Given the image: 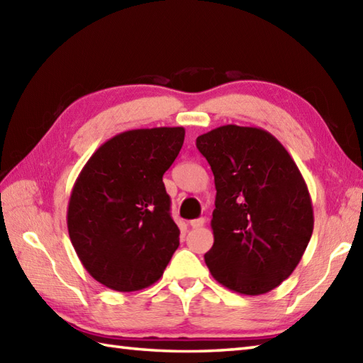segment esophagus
Masks as SVG:
<instances>
[{
    "instance_id": "1",
    "label": "esophagus",
    "mask_w": 363,
    "mask_h": 363,
    "mask_svg": "<svg viewBox=\"0 0 363 363\" xmlns=\"http://www.w3.org/2000/svg\"><path fill=\"white\" fill-rule=\"evenodd\" d=\"M204 223H206V220L204 218H196V220H191L189 225L194 228V229H198V228H203L204 226Z\"/></svg>"
}]
</instances>
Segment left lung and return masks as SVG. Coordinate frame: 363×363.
Instances as JSON below:
<instances>
[{"label": "left lung", "instance_id": "1", "mask_svg": "<svg viewBox=\"0 0 363 363\" xmlns=\"http://www.w3.org/2000/svg\"><path fill=\"white\" fill-rule=\"evenodd\" d=\"M215 177L211 274L242 295H264L293 273L309 245L313 209L295 160L267 130L226 125L196 138Z\"/></svg>", "mask_w": 363, "mask_h": 363}]
</instances>
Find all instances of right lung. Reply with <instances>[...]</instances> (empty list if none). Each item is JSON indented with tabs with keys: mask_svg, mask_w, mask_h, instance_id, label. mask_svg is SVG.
Masks as SVG:
<instances>
[{
	"mask_svg": "<svg viewBox=\"0 0 363 363\" xmlns=\"http://www.w3.org/2000/svg\"><path fill=\"white\" fill-rule=\"evenodd\" d=\"M186 129H133L109 138L76 179L67 225L84 268L117 291L150 287L179 246L164 173Z\"/></svg>",
	"mask_w": 363,
	"mask_h": 363,
	"instance_id": "add662e5",
	"label": "right lung"
}]
</instances>
